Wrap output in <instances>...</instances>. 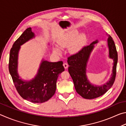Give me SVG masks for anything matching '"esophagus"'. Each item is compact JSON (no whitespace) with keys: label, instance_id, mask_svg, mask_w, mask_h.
Returning <instances> with one entry per match:
<instances>
[{"label":"esophagus","instance_id":"1","mask_svg":"<svg viewBox=\"0 0 126 126\" xmlns=\"http://www.w3.org/2000/svg\"><path fill=\"white\" fill-rule=\"evenodd\" d=\"M63 66H64V68H65V69H67L68 67V64L67 63H63Z\"/></svg>","mask_w":126,"mask_h":126}]
</instances>
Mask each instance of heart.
<instances>
[{
	"instance_id": "1",
	"label": "heart",
	"mask_w": 126,
	"mask_h": 126,
	"mask_svg": "<svg viewBox=\"0 0 126 126\" xmlns=\"http://www.w3.org/2000/svg\"><path fill=\"white\" fill-rule=\"evenodd\" d=\"M78 34V32L76 31H71L67 35L65 38L61 39L58 42V44L60 47L63 48L65 47L69 46L72 43L73 40L75 39L77 35ZM86 35L84 34H80L77 37L76 39L74 40L73 43L70 47V51L72 52H76L81 48L86 40ZM53 51L55 53L57 54H59L61 53V51L58 48L55 47L53 48Z\"/></svg>"
}]
</instances>
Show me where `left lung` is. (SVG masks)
Segmentation results:
<instances>
[{"label":"left lung","mask_w":126,"mask_h":126,"mask_svg":"<svg viewBox=\"0 0 126 126\" xmlns=\"http://www.w3.org/2000/svg\"><path fill=\"white\" fill-rule=\"evenodd\" d=\"M107 35L108 37L107 43L109 58L113 61V63L111 76L109 80L106 83L101 86L92 84L86 74L89 57L94 48V45L98 43V40H95L89 46L84 47L77 53L68 58L67 62L69 65L68 72L73 79L76 92L85 99H91L101 96L111 88L114 82L118 55L112 38L110 35Z\"/></svg>","instance_id":"8db88e82"}]
</instances>
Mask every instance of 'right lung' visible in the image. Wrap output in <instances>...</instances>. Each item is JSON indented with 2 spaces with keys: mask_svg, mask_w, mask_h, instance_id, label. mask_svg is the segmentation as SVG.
I'll return each instance as SVG.
<instances>
[{
  "mask_svg": "<svg viewBox=\"0 0 126 126\" xmlns=\"http://www.w3.org/2000/svg\"><path fill=\"white\" fill-rule=\"evenodd\" d=\"M35 37L31 28H28L14 42L10 52L9 71L14 86L23 98L33 103H43L54 94L57 78L64 68L62 61L50 62L43 58L37 73L33 79L27 80L20 77L18 65L21 46Z\"/></svg>",
  "mask_w": 126,
  "mask_h": 126,
  "instance_id": "1",
  "label": "right lung"
}]
</instances>
